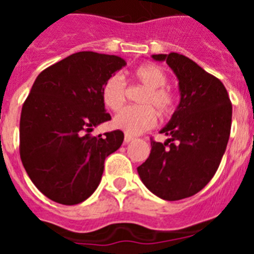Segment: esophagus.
I'll return each mask as SVG.
<instances>
[{
	"label": "esophagus",
	"instance_id": "esophagus-1",
	"mask_svg": "<svg viewBox=\"0 0 254 254\" xmlns=\"http://www.w3.org/2000/svg\"><path fill=\"white\" fill-rule=\"evenodd\" d=\"M132 140H133V137H132L131 134H125V143L131 142Z\"/></svg>",
	"mask_w": 254,
	"mask_h": 254
}]
</instances>
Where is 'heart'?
I'll return each mask as SVG.
<instances>
[{"label": "heart", "mask_w": 254, "mask_h": 254, "mask_svg": "<svg viewBox=\"0 0 254 254\" xmlns=\"http://www.w3.org/2000/svg\"><path fill=\"white\" fill-rule=\"evenodd\" d=\"M134 80L145 86L140 98L141 107H127L114 117L113 125L127 134H140L151 129L156 122V112L169 116L176 109V95L167 86L168 76L156 64H143L134 69ZM127 82L121 73H114L105 80L102 87V100L111 111H120L126 103Z\"/></svg>", "instance_id": "1"}]
</instances>
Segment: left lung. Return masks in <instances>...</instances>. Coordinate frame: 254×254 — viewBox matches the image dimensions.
Listing matches in <instances>:
<instances>
[{
	"mask_svg": "<svg viewBox=\"0 0 254 254\" xmlns=\"http://www.w3.org/2000/svg\"><path fill=\"white\" fill-rule=\"evenodd\" d=\"M167 61L179 80L181 102L160 133L151 140L146 161L137 168L143 185L167 201L193 196L215 176L232 127V102L219 78L179 53L154 55Z\"/></svg>",
	"mask_w": 254,
	"mask_h": 254,
	"instance_id": "obj_1",
	"label": "left lung"
}]
</instances>
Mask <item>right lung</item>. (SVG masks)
<instances>
[{
	"label": "right lung",
	"instance_id": "add662e5",
	"mask_svg": "<svg viewBox=\"0 0 254 254\" xmlns=\"http://www.w3.org/2000/svg\"><path fill=\"white\" fill-rule=\"evenodd\" d=\"M118 56L77 52L38 75L22 104L20 158L35 187L55 202L77 205L99 186L108 155L122 131L93 136L111 121L102 100L105 80L122 68Z\"/></svg>",
	"mask_w": 254,
	"mask_h": 254
}]
</instances>
